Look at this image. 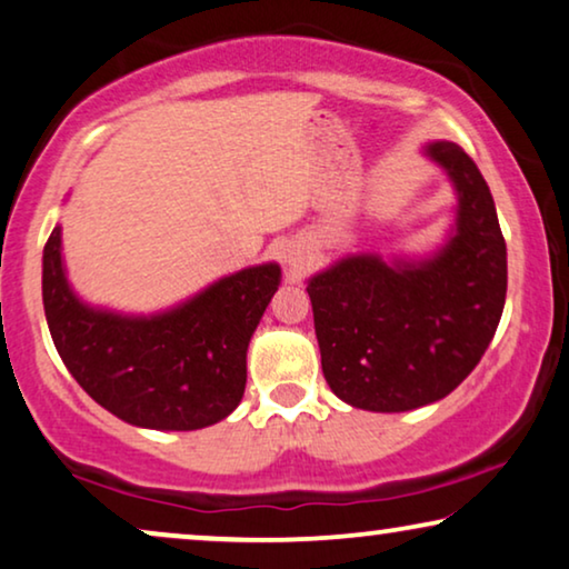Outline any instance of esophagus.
Here are the masks:
<instances>
[{"label":"esophagus","instance_id":"esophagus-1","mask_svg":"<svg viewBox=\"0 0 569 569\" xmlns=\"http://www.w3.org/2000/svg\"><path fill=\"white\" fill-rule=\"evenodd\" d=\"M282 263L292 271V274H298V271L306 267V251H302V248H298V246L282 248Z\"/></svg>","mask_w":569,"mask_h":569}]
</instances>
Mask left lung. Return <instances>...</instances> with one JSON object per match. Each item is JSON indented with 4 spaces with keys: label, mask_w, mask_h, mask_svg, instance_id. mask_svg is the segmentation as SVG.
<instances>
[{
    "label": "left lung",
    "mask_w": 569,
    "mask_h": 569,
    "mask_svg": "<svg viewBox=\"0 0 569 569\" xmlns=\"http://www.w3.org/2000/svg\"><path fill=\"white\" fill-rule=\"evenodd\" d=\"M422 154L446 170L456 217L427 256L349 253L308 279L326 383L349 407L409 411L446 399L492 341L508 292L495 199L456 142Z\"/></svg>",
    "instance_id": "left-lung-1"
}]
</instances>
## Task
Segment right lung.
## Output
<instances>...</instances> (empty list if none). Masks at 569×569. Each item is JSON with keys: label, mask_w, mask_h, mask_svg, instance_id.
<instances>
[{"label": "right lung", "mask_w": 569, "mask_h": 569, "mask_svg": "<svg viewBox=\"0 0 569 569\" xmlns=\"http://www.w3.org/2000/svg\"><path fill=\"white\" fill-rule=\"evenodd\" d=\"M279 282L282 269L269 261L160 313H119L72 290L61 224L43 248V310L59 357L90 399L147 430H201L236 411L248 341Z\"/></svg>", "instance_id": "right-lung-1"}]
</instances>
